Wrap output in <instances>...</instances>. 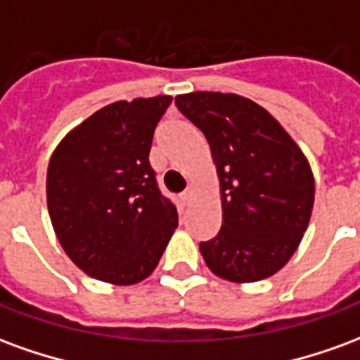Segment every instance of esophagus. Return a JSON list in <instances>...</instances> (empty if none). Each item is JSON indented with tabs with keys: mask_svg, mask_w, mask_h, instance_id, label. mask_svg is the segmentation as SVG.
Masks as SVG:
<instances>
[{
	"mask_svg": "<svg viewBox=\"0 0 360 360\" xmlns=\"http://www.w3.org/2000/svg\"><path fill=\"white\" fill-rule=\"evenodd\" d=\"M191 200H193V191H191V188H187V191H183V193H181V202L187 206V204L191 202Z\"/></svg>",
	"mask_w": 360,
	"mask_h": 360,
	"instance_id": "1",
	"label": "esophagus"
}]
</instances>
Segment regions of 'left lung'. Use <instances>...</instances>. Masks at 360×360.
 Here are the masks:
<instances>
[{
  "mask_svg": "<svg viewBox=\"0 0 360 360\" xmlns=\"http://www.w3.org/2000/svg\"><path fill=\"white\" fill-rule=\"evenodd\" d=\"M210 144L221 198V229L200 243L216 276L250 283L287 264L314 204L309 160L270 113L249 98L191 92L175 98Z\"/></svg>",
  "mask_w": 360,
  "mask_h": 360,
  "instance_id": "left-lung-1",
  "label": "left lung"
}]
</instances>
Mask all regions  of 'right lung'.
<instances>
[{
    "label": "right lung",
    "mask_w": 360,
    "mask_h": 360,
    "mask_svg": "<svg viewBox=\"0 0 360 360\" xmlns=\"http://www.w3.org/2000/svg\"><path fill=\"white\" fill-rule=\"evenodd\" d=\"M172 96L119 100L84 119L51 154L46 179L51 226L90 278L133 285L148 278L177 227L148 154Z\"/></svg>",
    "instance_id": "right-lung-1"
}]
</instances>
